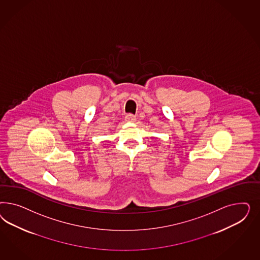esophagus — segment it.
I'll list each match as a JSON object with an SVG mask.
<instances>
[{
    "instance_id": "obj_1",
    "label": "esophagus",
    "mask_w": 260,
    "mask_h": 260,
    "mask_svg": "<svg viewBox=\"0 0 260 260\" xmlns=\"http://www.w3.org/2000/svg\"><path fill=\"white\" fill-rule=\"evenodd\" d=\"M125 119H126V122H134L136 120V117H135V115H134V114L128 113V114H126Z\"/></svg>"
}]
</instances>
